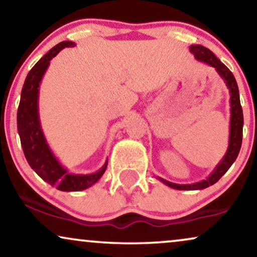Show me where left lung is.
Returning <instances> with one entry per match:
<instances>
[{
    "label": "left lung",
    "instance_id": "obj_1",
    "mask_svg": "<svg viewBox=\"0 0 257 257\" xmlns=\"http://www.w3.org/2000/svg\"><path fill=\"white\" fill-rule=\"evenodd\" d=\"M189 50L198 61H201L206 64H208L213 68H215L217 73L222 77V79L226 83L230 93V131H229V144H228V150L222 160L217 164L215 170L212 172L206 180L195 182L191 185H179L174 182H170L164 179L158 178L160 181H163L168 187L179 189V191H194V189H203L209 187L220 180V178L229 170V167L236 160L240 152L241 144H242V128H243V112L240 103V94H238L237 83L235 80V77L229 69L227 68L223 63H221L219 58L213 54L209 49H207L202 45H191Z\"/></svg>",
    "mask_w": 257,
    "mask_h": 257
}]
</instances>
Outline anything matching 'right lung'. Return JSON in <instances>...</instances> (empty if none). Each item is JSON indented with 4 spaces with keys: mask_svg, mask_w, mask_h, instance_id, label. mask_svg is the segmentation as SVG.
I'll list each match as a JSON object with an SVG mask.
<instances>
[{
    "mask_svg": "<svg viewBox=\"0 0 257 257\" xmlns=\"http://www.w3.org/2000/svg\"><path fill=\"white\" fill-rule=\"evenodd\" d=\"M75 47L70 41L61 42L49 50L28 73L17 110V130L24 156L30 167L48 184L63 192L83 191L99 180L106 170L107 161L99 171L91 174H71L51 152L42 131L38 117V87L50 61L62 49Z\"/></svg>",
    "mask_w": 257,
    "mask_h": 257,
    "instance_id": "right-lung-1",
    "label": "right lung"
}]
</instances>
